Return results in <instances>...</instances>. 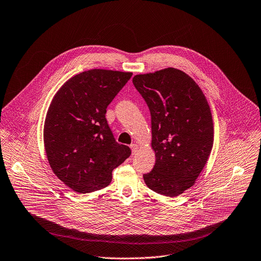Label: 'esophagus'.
I'll list each match as a JSON object with an SVG mask.
<instances>
[{"mask_svg": "<svg viewBox=\"0 0 261 261\" xmlns=\"http://www.w3.org/2000/svg\"><path fill=\"white\" fill-rule=\"evenodd\" d=\"M130 147H131V150H132V153H133V154H135V153L137 152V148H138V145H137L136 143H132V144L130 145Z\"/></svg>", "mask_w": 261, "mask_h": 261, "instance_id": "1", "label": "esophagus"}]
</instances>
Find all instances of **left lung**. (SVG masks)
Returning a JSON list of instances; mask_svg holds the SVG:
<instances>
[{
	"mask_svg": "<svg viewBox=\"0 0 261 261\" xmlns=\"http://www.w3.org/2000/svg\"><path fill=\"white\" fill-rule=\"evenodd\" d=\"M133 85L151 113L156 163L143 174L151 190L174 197L195 184L214 142L211 108L198 85L185 72L166 68L138 74Z\"/></svg>",
	"mask_w": 261,
	"mask_h": 261,
	"instance_id": "left-lung-1",
	"label": "left lung"
}]
</instances>
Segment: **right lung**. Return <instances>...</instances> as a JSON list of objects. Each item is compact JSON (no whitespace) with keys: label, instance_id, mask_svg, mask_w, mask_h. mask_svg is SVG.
<instances>
[{"label":"right lung","instance_id":"1","mask_svg":"<svg viewBox=\"0 0 261 261\" xmlns=\"http://www.w3.org/2000/svg\"><path fill=\"white\" fill-rule=\"evenodd\" d=\"M131 72L92 69L66 82L47 110L43 138L54 173L69 188L89 193L107 187L111 172L130 155L116 141L106 108Z\"/></svg>","mask_w":261,"mask_h":261}]
</instances>
